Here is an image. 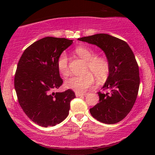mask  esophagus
I'll return each mask as SVG.
<instances>
[{
	"label": "esophagus",
	"mask_w": 155,
	"mask_h": 155,
	"mask_svg": "<svg viewBox=\"0 0 155 155\" xmlns=\"http://www.w3.org/2000/svg\"><path fill=\"white\" fill-rule=\"evenodd\" d=\"M86 93H78V92H76L75 93V95L77 97H79V96H85L86 95Z\"/></svg>",
	"instance_id": "esophagus-1"
}]
</instances>
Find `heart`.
I'll return each instance as SVG.
<instances>
[{
  "instance_id": "b5f03b06",
  "label": "heart",
  "mask_w": 155,
  "mask_h": 155,
  "mask_svg": "<svg viewBox=\"0 0 155 155\" xmlns=\"http://www.w3.org/2000/svg\"><path fill=\"white\" fill-rule=\"evenodd\" d=\"M75 52L81 58L87 61L85 74L80 76H72L65 81V86L78 93H83L94 83V77L98 80H103L108 76L110 66L109 63L103 57H95V53L90 48L84 46L77 47ZM57 68L62 75L69 74L68 57L65 52H61L57 59Z\"/></svg>"
}]
</instances>
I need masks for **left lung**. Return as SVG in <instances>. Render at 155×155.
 <instances>
[{"instance_id": "obj_1", "label": "left lung", "mask_w": 155, "mask_h": 155, "mask_svg": "<svg viewBox=\"0 0 155 155\" xmlns=\"http://www.w3.org/2000/svg\"><path fill=\"white\" fill-rule=\"evenodd\" d=\"M79 41L101 48L109 63V74L103 88L110 92H98L99 103L90 109L91 115L104 124L121 121L135 103L140 87L139 66L126 41L105 33L83 37Z\"/></svg>"}]
</instances>
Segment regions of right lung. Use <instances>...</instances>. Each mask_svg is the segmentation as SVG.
<instances>
[{"label": "right lung", "instance_id": "add662e5", "mask_svg": "<svg viewBox=\"0 0 155 155\" xmlns=\"http://www.w3.org/2000/svg\"><path fill=\"white\" fill-rule=\"evenodd\" d=\"M72 40L46 37L25 49L17 65L14 87L18 103L25 114L35 124L55 126L69 114L72 90L53 92L62 85L57 61Z\"/></svg>", "mask_w": 155, "mask_h": 155}]
</instances>
